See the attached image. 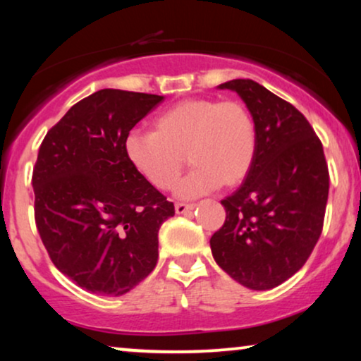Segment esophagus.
<instances>
[{
  "mask_svg": "<svg viewBox=\"0 0 361 361\" xmlns=\"http://www.w3.org/2000/svg\"><path fill=\"white\" fill-rule=\"evenodd\" d=\"M194 204H184V202H177L176 204V214H187V212L194 210Z\"/></svg>",
  "mask_w": 361,
  "mask_h": 361,
  "instance_id": "obj_1",
  "label": "esophagus"
}]
</instances>
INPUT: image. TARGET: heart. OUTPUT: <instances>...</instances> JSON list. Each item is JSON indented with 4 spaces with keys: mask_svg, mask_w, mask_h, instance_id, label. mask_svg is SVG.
Segmentation results:
<instances>
[{
    "mask_svg": "<svg viewBox=\"0 0 361 361\" xmlns=\"http://www.w3.org/2000/svg\"><path fill=\"white\" fill-rule=\"evenodd\" d=\"M152 128L131 131L125 149L135 169L159 190L176 185L185 155L194 166L177 185L185 199L240 184L255 162L256 123L240 100L187 98L159 113Z\"/></svg>",
    "mask_w": 361,
    "mask_h": 361,
    "instance_id": "heart-1",
    "label": "heart"
}]
</instances>
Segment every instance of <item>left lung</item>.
<instances>
[{
    "mask_svg": "<svg viewBox=\"0 0 361 361\" xmlns=\"http://www.w3.org/2000/svg\"><path fill=\"white\" fill-rule=\"evenodd\" d=\"M243 98L256 123L251 169L225 197V224L210 238L216 264L255 290L298 273L317 245L329 199V167L314 128L298 108L250 78L221 83Z\"/></svg>",
    "mask_w": 361,
    "mask_h": 361,
    "instance_id": "1",
    "label": "left lung"
}]
</instances>
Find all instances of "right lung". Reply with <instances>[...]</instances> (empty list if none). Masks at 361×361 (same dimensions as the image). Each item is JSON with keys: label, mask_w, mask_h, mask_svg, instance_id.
Segmentation results:
<instances>
[{"label": "right lung", "mask_w": 361, "mask_h": 361, "mask_svg": "<svg viewBox=\"0 0 361 361\" xmlns=\"http://www.w3.org/2000/svg\"><path fill=\"white\" fill-rule=\"evenodd\" d=\"M164 100L103 88L47 131L32 171L34 219L54 266L80 288L121 295L151 274L174 204L128 159L130 131Z\"/></svg>", "instance_id": "1"}]
</instances>
